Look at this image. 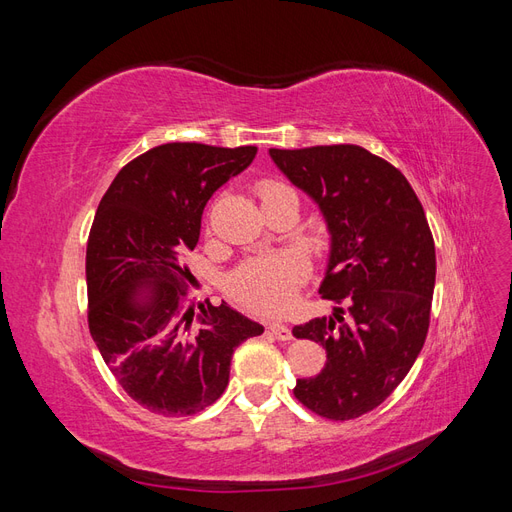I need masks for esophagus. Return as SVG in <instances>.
Segmentation results:
<instances>
[{
  "label": "esophagus",
  "instance_id": "1",
  "mask_svg": "<svg viewBox=\"0 0 512 512\" xmlns=\"http://www.w3.org/2000/svg\"><path fill=\"white\" fill-rule=\"evenodd\" d=\"M269 331H271V335H273L275 339H280V342H290V339H292V331L286 327V324L273 322L271 327H269Z\"/></svg>",
  "mask_w": 512,
  "mask_h": 512
}]
</instances>
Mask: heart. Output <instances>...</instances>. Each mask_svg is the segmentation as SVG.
<instances>
[{
  "label": "heart",
  "mask_w": 512,
  "mask_h": 512,
  "mask_svg": "<svg viewBox=\"0 0 512 512\" xmlns=\"http://www.w3.org/2000/svg\"><path fill=\"white\" fill-rule=\"evenodd\" d=\"M262 203L288 192L290 188L280 181L265 179L256 185ZM307 265L299 254L284 252L260 256L243 262L226 280V290L232 299L250 312L282 314L294 299V290L305 280Z\"/></svg>",
  "instance_id": "b5f03b06"
}]
</instances>
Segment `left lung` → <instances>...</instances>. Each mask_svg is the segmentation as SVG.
<instances>
[{
    "label": "left lung",
    "instance_id": "8db88e82",
    "mask_svg": "<svg viewBox=\"0 0 512 512\" xmlns=\"http://www.w3.org/2000/svg\"><path fill=\"white\" fill-rule=\"evenodd\" d=\"M282 173L312 196L331 230L320 286L333 318L292 329L327 350V365L301 378L294 397L331 421L359 418L406 378L429 331L436 245L408 179L359 145L271 149Z\"/></svg>",
    "mask_w": 512,
    "mask_h": 512
}]
</instances>
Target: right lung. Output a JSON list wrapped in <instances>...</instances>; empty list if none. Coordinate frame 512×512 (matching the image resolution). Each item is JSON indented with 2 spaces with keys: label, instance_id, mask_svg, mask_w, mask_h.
Instances as JSON below:
<instances>
[{
  "label": "right lung",
  "instance_id": "add662e5",
  "mask_svg": "<svg viewBox=\"0 0 512 512\" xmlns=\"http://www.w3.org/2000/svg\"><path fill=\"white\" fill-rule=\"evenodd\" d=\"M256 151L153 147L123 166L100 200L85 256L89 331L121 389L153 414L190 416L218 401L232 352L265 331L226 303L194 312L183 265L207 200ZM138 285L148 286L145 302Z\"/></svg>",
  "mask_w": 512,
  "mask_h": 512
}]
</instances>
